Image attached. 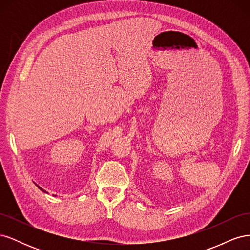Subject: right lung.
I'll return each mask as SVG.
<instances>
[{
    "label": "right lung",
    "mask_w": 250,
    "mask_h": 250,
    "mask_svg": "<svg viewBox=\"0 0 250 250\" xmlns=\"http://www.w3.org/2000/svg\"><path fill=\"white\" fill-rule=\"evenodd\" d=\"M35 185H36V184H35ZM36 186H37V188H40V190H42V192H44V193H47V194H48V192H47V191H44V190H43V188H41V187H40L39 185H36Z\"/></svg>",
    "instance_id": "obj_1"
}]
</instances>
